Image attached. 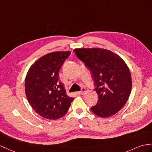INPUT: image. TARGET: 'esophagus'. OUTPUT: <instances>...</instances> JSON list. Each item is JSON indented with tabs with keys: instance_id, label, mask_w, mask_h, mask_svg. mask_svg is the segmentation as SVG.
Here are the masks:
<instances>
[{
	"instance_id": "obj_1",
	"label": "esophagus",
	"mask_w": 152,
	"mask_h": 152,
	"mask_svg": "<svg viewBox=\"0 0 152 152\" xmlns=\"http://www.w3.org/2000/svg\"><path fill=\"white\" fill-rule=\"evenodd\" d=\"M86 92V89H85V88H82V89H81V91L79 92V94L81 95H83L85 94V93Z\"/></svg>"
}]
</instances>
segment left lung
<instances>
[{
  "label": "left lung",
  "mask_w": 152,
  "mask_h": 152,
  "mask_svg": "<svg viewBox=\"0 0 152 152\" xmlns=\"http://www.w3.org/2000/svg\"><path fill=\"white\" fill-rule=\"evenodd\" d=\"M77 58L90 70L98 100L91 108L102 118L114 115L124 106L132 91L128 66L119 56L99 48H76Z\"/></svg>",
  "instance_id": "1"
}]
</instances>
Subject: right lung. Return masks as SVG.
Here are the masks:
<instances>
[{"label":"right lung","instance_id":"1","mask_svg":"<svg viewBox=\"0 0 152 152\" xmlns=\"http://www.w3.org/2000/svg\"><path fill=\"white\" fill-rule=\"evenodd\" d=\"M71 52L49 53L42 56L28 70L25 93L31 106L43 118L56 120L64 116L74 98L66 94L59 80V71Z\"/></svg>","mask_w":152,"mask_h":152}]
</instances>
